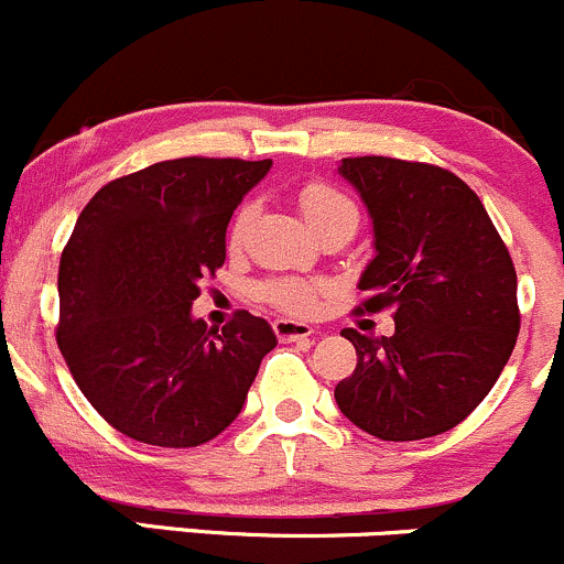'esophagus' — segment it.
I'll use <instances>...</instances> for the list:
<instances>
[{"instance_id":"obj_1","label":"esophagus","mask_w":564,"mask_h":564,"mask_svg":"<svg viewBox=\"0 0 564 564\" xmlns=\"http://www.w3.org/2000/svg\"><path fill=\"white\" fill-rule=\"evenodd\" d=\"M272 329H275L278 340H283V343L305 340V337L313 335L311 324L294 322V318H275V322H272Z\"/></svg>"}]
</instances>
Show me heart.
<instances>
[{
  "label": "heart",
  "mask_w": 564,
  "mask_h": 564,
  "mask_svg": "<svg viewBox=\"0 0 564 564\" xmlns=\"http://www.w3.org/2000/svg\"><path fill=\"white\" fill-rule=\"evenodd\" d=\"M300 207L316 232L322 227H327V224L337 221V218H357V205H354L340 188L322 181H313L302 188ZM251 205H242L240 210L235 213L232 227H229V242H232V246H240L242 242V237L248 232V224H251ZM259 294L286 313H311L313 307H316L318 283L305 281V278H275V281L262 283Z\"/></svg>",
  "instance_id": "1"
}]
</instances>
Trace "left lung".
<instances>
[{
    "label": "left lung",
    "instance_id": "1",
    "mask_svg": "<svg viewBox=\"0 0 564 564\" xmlns=\"http://www.w3.org/2000/svg\"><path fill=\"white\" fill-rule=\"evenodd\" d=\"M372 218L376 257L359 313L391 307L394 335H340L357 370L335 387L348 422L381 441H422L465 422L519 335L517 270L478 194L435 164L343 159Z\"/></svg>",
    "mask_w": 564,
    "mask_h": 564
}]
</instances>
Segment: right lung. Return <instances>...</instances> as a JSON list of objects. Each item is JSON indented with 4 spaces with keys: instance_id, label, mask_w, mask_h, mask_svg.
<instances>
[{
    "instance_id": "add662e5",
    "label": "right lung",
    "mask_w": 564,
    "mask_h": 564,
    "mask_svg": "<svg viewBox=\"0 0 564 564\" xmlns=\"http://www.w3.org/2000/svg\"><path fill=\"white\" fill-rule=\"evenodd\" d=\"M272 162L186 156L99 188L58 262L56 343L94 411L132 441L203 446L242 411L275 332L237 311L192 316L227 259L235 207Z\"/></svg>"
}]
</instances>
